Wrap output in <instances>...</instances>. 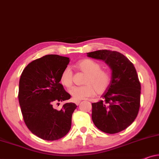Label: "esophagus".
I'll list each match as a JSON object with an SVG mask.
<instances>
[{
	"mask_svg": "<svg viewBox=\"0 0 159 159\" xmlns=\"http://www.w3.org/2000/svg\"><path fill=\"white\" fill-rule=\"evenodd\" d=\"M75 104H76V105H79V104L80 103V101H75Z\"/></svg>",
	"mask_w": 159,
	"mask_h": 159,
	"instance_id": "esophagus-1",
	"label": "esophagus"
}]
</instances>
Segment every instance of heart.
<instances>
[{
    "instance_id": "heart-1",
    "label": "heart",
    "mask_w": 159,
    "mask_h": 159,
    "mask_svg": "<svg viewBox=\"0 0 159 159\" xmlns=\"http://www.w3.org/2000/svg\"><path fill=\"white\" fill-rule=\"evenodd\" d=\"M76 68L86 74L82 86L73 87L69 90L74 101L91 97L97 92L98 94L104 93L109 88L111 77L107 70L102 68V65L91 59H84L76 63ZM60 82L66 88L73 85V73L69 68H65L61 73Z\"/></svg>"
}]
</instances>
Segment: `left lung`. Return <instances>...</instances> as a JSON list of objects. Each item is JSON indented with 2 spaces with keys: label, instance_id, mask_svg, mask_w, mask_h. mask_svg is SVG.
Returning a JSON list of instances; mask_svg holds the SVG:
<instances>
[{
  "label": "left lung",
  "instance_id": "left-lung-1",
  "mask_svg": "<svg viewBox=\"0 0 159 159\" xmlns=\"http://www.w3.org/2000/svg\"><path fill=\"white\" fill-rule=\"evenodd\" d=\"M87 56L103 60L111 70L110 84L102 95V100L92 103L93 122L106 133L124 130L135 120L140 108L141 87L135 67L116 51L97 50Z\"/></svg>",
  "mask_w": 159,
  "mask_h": 159
}]
</instances>
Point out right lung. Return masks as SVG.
Returning <instances> with one entry per match:
<instances>
[{
    "mask_svg": "<svg viewBox=\"0 0 159 159\" xmlns=\"http://www.w3.org/2000/svg\"><path fill=\"white\" fill-rule=\"evenodd\" d=\"M69 62L67 57L45 55L30 62L20 78L19 102L24 122L33 134L43 140H58L70 129L76 105L66 103L59 111L52 107L54 102L70 98L60 83Z\"/></svg>",
    "mask_w": 159,
    "mask_h": 159,
    "instance_id": "right-lung-1",
    "label": "right lung"
}]
</instances>
